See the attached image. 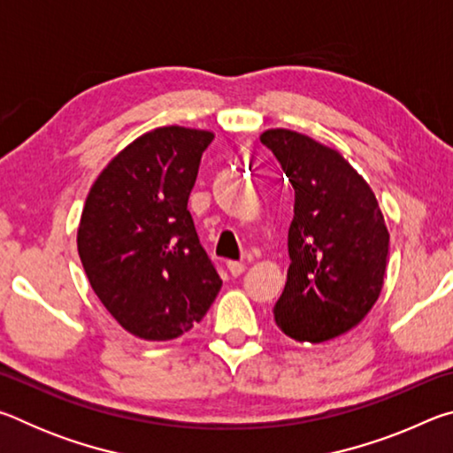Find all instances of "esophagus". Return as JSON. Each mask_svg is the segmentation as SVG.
I'll return each instance as SVG.
<instances>
[{"instance_id":"obj_1","label":"esophagus","mask_w":453,"mask_h":453,"mask_svg":"<svg viewBox=\"0 0 453 453\" xmlns=\"http://www.w3.org/2000/svg\"><path fill=\"white\" fill-rule=\"evenodd\" d=\"M227 272L237 278V275H242L245 272V265L242 262H227Z\"/></svg>"}]
</instances>
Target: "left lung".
Here are the masks:
<instances>
[{"mask_svg":"<svg viewBox=\"0 0 453 453\" xmlns=\"http://www.w3.org/2000/svg\"><path fill=\"white\" fill-rule=\"evenodd\" d=\"M259 140L296 191L275 324L297 342L334 340L356 327L381 294L389 234L378 199L340 151L283 127Z\"/></svg>","mask_w":453,"mask_h":453,"instance_id":"obj_1","label":"left lung"}]
</instances>
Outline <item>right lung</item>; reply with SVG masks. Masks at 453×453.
<instances>
[{
  "mask_svg": "<svg viewBox=\"0 0 453 453\" xmlns=\"http://www.w3.org/2000/svg\"><path fill=\"white\" fill-rule=\"evenodd\" d=\"M211 140L205 129H151L107 164L83 205L78 251L91 289L142 340L189 332L221 288L188 210Z\"/></svg>",
  "mask_w": 453,
  "mask_h": 453,
  "instance_id": "right-lung-1",
  "label": "right lung"
}]
</instances>
